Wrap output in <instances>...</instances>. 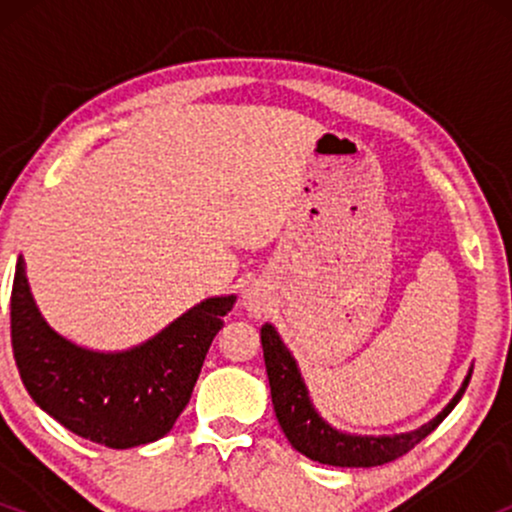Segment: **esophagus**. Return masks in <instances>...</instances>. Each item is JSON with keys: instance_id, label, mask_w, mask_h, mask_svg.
Here are the masks:
<instances>
[{"instance_id": "esophagus-1", "label": "esophagus", "mask_w": 512, "mask_h": 512, "mask_svg": "<svg viewBox=\"0 0 512 512\" xmlns=\"http://www.w3.org/2000/svg\"><path fill=\"white\" fill-rule=\"evenodd\" d=\"M267 289L262 284H250L248 289L243 291V305L250 315L262 317L267 313Z\"/></svg>"}]
</instances>
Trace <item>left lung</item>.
<instances>
[{
	"label": "left lung",
	"mask_w": 512,
	"mask_h": 512,
	"mask_svg": "<svg viewBox=\"0 0 512 512\" xmlns=\"http://www.w3.org/2000/svg\"><path fill=\"white\" fill-rule=\"evenodd\" d=\"M260 337L269 387H272V404L281 431L286 433L289 443L301 455L320 464H332V467H378V464L407 455L428 433L436 431L440 421L455 409V404L460 402L464 390H467L469 378H472V373H469L460 390H457V395L450 399L448 407L440 411L436 419H431L428 424L416 428V431L378 438L351 436V433H342L332 428L317 414L308 397V387H305L301 378V370L296 366V358L291 356V351L281 342L279 332L269 322L262 325Z\"/></svg>",
	"instance_id": "left-lung-1"
}]
</instances>
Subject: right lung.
I'll use <instances>...</instances> for the list:
<instances>
[{
  "label": "right lung",
  "mask_w": 512,
  "mask_h": 512,
  "mask_svg": "<svg viewBox=\"0 0 512 512\" xmlns=\"http://www.w3.org/2000/svg\"><path fill=\"white\" fill-rule=\"evenodd\" d=\"M236 296L207 298L149 342L103 354L76 346L40 315L23 257L11 289V346L28 395L76 436L127 450L154 443L190 402L223 315Z\"/></svg>",
  "instance_id": "1"
}]
</instances>
